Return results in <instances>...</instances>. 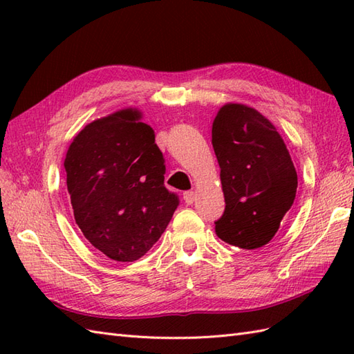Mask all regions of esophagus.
Here are the masks:
<instances>
[{"label": "esophagus", "instance_id": "1", "mask_svg": "<svg viewBox=\"0 0 354 354\" xmlns=\"http://www.w3.org/2000/svg\"><path fill=\"white\" fill-rule=\"evenodd\" d=\"M194 198H196V196H194V192H185L184 193V201H185L187 205H192L194 202Z\"/></svg>", "mask_w": 354, "mask_h": 354}]
</instances>
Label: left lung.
I'll list each match as a JSON object with an SVG mask.
<instances>
[{"label": "left lung", "instance_id": "8db88e82", "mask_svg": "<svg viewBox=\"0 0 354 354\" xmlns=\"http://www.w3.org/2000/svg\"><path fill=\"white\" fill-rule=\"evenodd\" d=\"M212 142L227 204L216 234L228 245L259 250L274 239L295 201L298 176L289 150L277 127L242 103L217 111Z\"/></svg>", "mask_w": 354, "mask_h": 354}]
</instances>
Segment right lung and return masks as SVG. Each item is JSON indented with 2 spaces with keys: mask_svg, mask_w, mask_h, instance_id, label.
I'll return each mask as SVG.
<instances>
[{
  "mask_svg": "<svg viewBox=\"0 0 354 354\" xmlns=\"http://www.w3.org/2000/svg\"><path fill=\"white\" fill-rule=\"evenodd\" d=\"M74 219L95 250L135 261L167 228L178 196L164 187V158L138 108L88 123L66 150Z\"/></svg>",
  "mask_w": 354,
  "mask_h": 354,
  "instance_id": "add662e5",
  "label": "right lung"
}]
</instances>
